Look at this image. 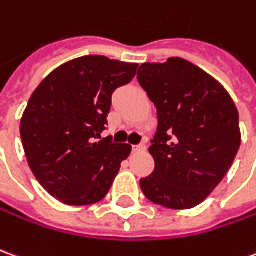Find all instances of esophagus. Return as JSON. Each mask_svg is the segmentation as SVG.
Returning a JSON list of instances; mask_svg holds the SVG:
<instances>
[{
  "mask_svg": "<svg viewBox=\"0 0 256 256\" xmlns=\"http://www.w3.org/2000/svg\"><path fill=\"white\" fill-rule=\"evenodd\" d=\"M146 151V146H133V152H142Z\"/></svg>",
  "mask_w": 256,
  "mask_h": 256,
  "instance_id": "34e87169",
  "label": "esophagus"
}]
</instances>
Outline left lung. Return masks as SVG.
<instances>
[{"instance_id":"obj_1","label":"left lung","mask_w":256,"mask_h":256,"mask_svg":"<svg viewBox=\"0 0 256 256\" xmlns=\"http://www.w3.org/2000/svg\"><path fill=\"white\" fill-rule=\"evenodd\" d=\"M137 80L158 112L148 150L155 169L141 178V190L160 206L194 208L215 190L238 152L236 104L216 78L183 58L142 64Z\"/></svg>"}]
</instances>
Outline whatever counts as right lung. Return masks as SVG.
<instances>
[{
  "label": "right lung",
  "mask_w": 256,
  "mask_h": 256,
  "mask_svg": "<svg viewBox=\"0 0 256 256\" xmlns=\"http://www.w3.org/2000/svg\"><path fill=\"white\" fill-rule=\"evenodd\" d=\"M137 64L87 55L58 66L28 100L20 120L28 164L48 194L66 205L108 194L132 146L101 138L112 92L130 83Z\"/></svg>",
  "instance_id": "add662e5"
}]
</instances>
